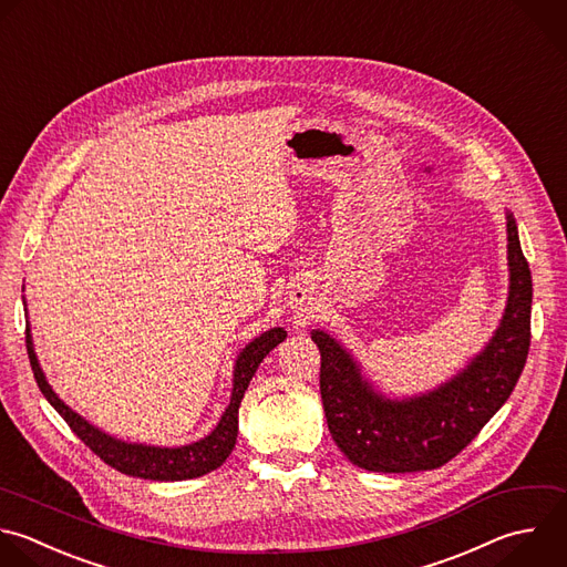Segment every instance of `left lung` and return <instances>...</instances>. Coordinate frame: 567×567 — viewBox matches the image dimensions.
I'll use <instances>...</instances> for the list:
<instances>
[{
	"instance_id": "left-lung-1",
	"label": "left lung",
	"mask_w": 567,
	"mask_h": 567,
	"mask_svg": "<svg viewBox=\"0 0 567 567\" xmlns=\"http://www.w3.org/2000/svg\"><path fill=\"white\" fill-rule=\"evenodd\" d=\"M509 292L489 343L450 381L410 399H385L361 374L352 354L323 330L321 401L339 450L370 472L434 470L454 458L512 394L529 350L532 275L507 213Z\"/></svg>"
}]
</instances>
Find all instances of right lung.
<instances>
[{
	"instance_id": "add662e5",
	"label": "right lung",
	"mask_w": 567,
	"mask_h": 567,
	"mask_svg": "<svg viewBox=\"0 0 567 567\" xmlns=\"http://www.w3.org/2000/svg\"><path fill=\"white\" fill-rule=\"evenodd\" d=\"M286 339L284 328H270L255 341H250L237 357L235 361V374H233V394L226 412L221 414L217 427L182 447H155V445H144V443H126L120 441L93 423H89L84 416L73 412L49 385L40 361L33 350V337L31 328L27 326V350L31 359V368L35 374V381L42 390V394L49 399V403L62 414V419L71 425V430L111 467L120 470L122 474L128 476H140V478H151V481H184V478H195L204 476L213 470H217L228 454L233 452L237 443V432H239V405L244 399V392L248 390L250 379L255 377L259 363L264 357L277 348Z\"/></svg>"
}]
</instances>
